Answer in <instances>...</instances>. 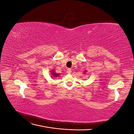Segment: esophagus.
<instances>
[{
  "label": "esophagus",
  "mask_w": 134,
  "mask_h": 134,
  "mask_svg": "<svg viewBox=\"0 0 134 134\" xmlns=\"http://www.w3.org/2000/svg\"><path fill=\"white\" fill-rule=\"evenodd\" d=\"M67 72H68V74H71V70L70 69H68L67 70Z\"/></svg>",
  "instance_id": "obj_1"
}]
</instances>
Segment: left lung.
<instances>
[{
    "label": "left lung",
    "mask_w": 134,
    "mask_h": 134,
    "mask_svg": "<svg viewBox=\"0 0 134 134\" xmlns=\"http://www.w3.org/2000/svg\"><path fill=\"white\" fill-rule=\"evenodd\" d=\"M87 72V70H85V71H84V73H86V72Z\"/></svg>",
    "instance_id": "obj_1"
}]
</instances>
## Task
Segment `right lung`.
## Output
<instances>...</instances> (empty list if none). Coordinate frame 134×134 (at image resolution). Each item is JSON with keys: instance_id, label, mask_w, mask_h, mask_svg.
I'll return each mask as SVG.
<instances>
[{"instance_id": "right-lung-1", "label": "right lung", "mask_w": 134, "mask_h": 134, "mask_svg": "<svg viewBox=\"0 0 134 134\" xmlns=\"http://www.w3.org/2000/svg\"><path fill=\"white\" fill-rule=\"evenodd\" d=\"M52 71H51V76L53 77V78H55V77H57L58 76L60 75L59 74H58L56 73V72H55V70L53 69V70H51Z\"/></svg>"}]
</instances>
